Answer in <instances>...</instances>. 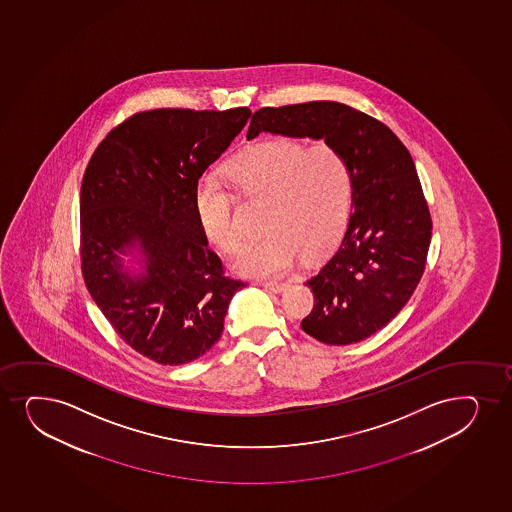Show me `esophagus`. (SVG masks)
I'll return each mask as SVG.
<instances>
[{
  "label": "esophagus",
  "mask_w": 512,
  "mask_h": 512,
  "mask_svg": "<svg viewBox=\"0 0 512 512\" xmlns=\"http://www.w3.org/2000/svg\"><path fill=\"white\" fill-rule=\"evenodd\" d=\"M263 287L268 288L271 292H275V294H280V292L287 288V283L266 282L263 283Z\"/></svg>",
  "instance_id": "1"
}]
</instances>
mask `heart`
<instances>
[{"label": "heart", "mask_w": 512, "mask_h": 512, "mask_svg": "<svg viewBox=\"0 0 512 512\" xmlns=\"http://www.w3.org/2000/svg\"><path fill=\"white\" fill-rule=\"evenodd\" d=\"M227 174L242 198L265 203L261 229L266 234L232 259V270L241 277H282L300 254L316 258L328 251L347 227L353 172L338 148L261 141L232 159ZM194 210L212 246L225 253L241 246L234 196L212 172L194 186Z\"/></svg>", "instance_id": "b5f03b06"}]
</instances>
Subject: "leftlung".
<instances>
[{
  "instance_id": "8db88e82",
  "label": "left lung",
  "mask_w": 512,
  "mask_h": 512,
  "mask_svg": "<svg viewBox=\"0 0 512 512\" xmlns=\"http://www.w3.org/2000/svg\"><path fill=\"white\" fill-rule=\"evenodd\" d=\"M259 133L324 140L352 167V213L340 244L307 280L316 304L302 321L326 345H352L384 328L417 288L432 220L412 155L381 121L340 102L318 100L254 112Z\"/></svg>"
}]
</instances>
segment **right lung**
I'll return each mask as SVG.
<instances>
[{
    "instance_id": "add662e5",
    "label": "right lung",
    "mask_w": 512,
    "mask_h": 512,
    "mask_svg": "<svg viewBox=\"0 0 512 512\" xmlns=\"http://www.w3.org/2000/svg\"><path fill=\"white\" fill-rule=\"evenodd\" d=\"M251 111L155 109L119 124L95 150L80 194L85 285L143 357L183 365L220 340L235 292L201 232L194 186ZM124 255H133L131 262Z\"/></svg>"
}]
</instances>
